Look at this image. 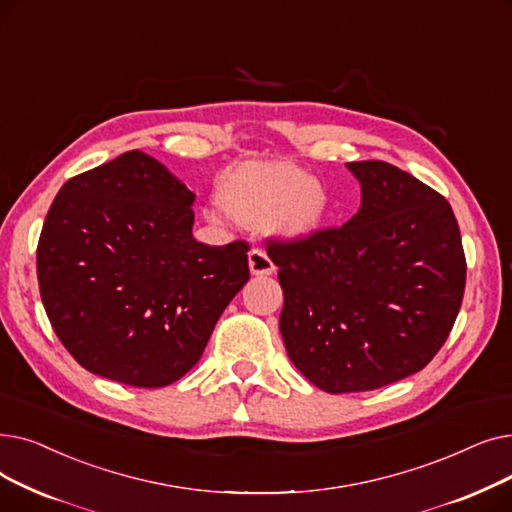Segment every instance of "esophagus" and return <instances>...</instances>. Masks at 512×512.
Returning <instances> with one entry per match:
<instances>
[{
  "label": "esophagus",
  "mask_w": 512,
  "mask_h": 512,
  "mask_svg": "<svg viewBox=\"0 0 512 512\" xmlns=\"http://www.w3.org/2000/svg\"><path fill=\"white\" fill-rule=\"evenodd\" d=\"M248 264H250L252 275H273V273H275L273 260L269 258V254H266V252L260 250V248L250 250V254H248Z\"/></svg>",
  "instance_id": "esophagus-1"
}]
</instances>
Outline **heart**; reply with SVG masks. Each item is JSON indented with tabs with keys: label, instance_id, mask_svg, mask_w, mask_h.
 I'll return each mask as SVG.
<instances>
[{
	"label": "heart",
	"instance_id": "1",
	"mask_svg": "<svg viewBox=\"0 0 512 512\" xmlns=\"http://www.w3.org/2000/svg\"><path fill=\"white\" fill-rule=\"evenodd\" d=\"M223 210L243 225L269 223L283 237H306L323 223L329 196L289 162L243 164L218 187Z\"/></svg>",
	"mask_w": 512,
	"mask_h": 512
}]
</instances>
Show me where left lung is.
Here are the masks:
<instances>
[{
  "mask_svg": "<svg viewBox=\"0 0 512 512\" xmlns=\"http://www.w3.org/2000/svg\"><path fill=\"white\" fill-rule=\"evenodd\" d=\"M360 210L342 227L269 239L289 360L329 394L369 392L440 352L465 294L467 260L442 193L394 164H346Z\"/></svg>",
  "mask_w": 512,
  "mask_h": 512,
  "instance_id": "left-lung-1",
  "label": "left lung"
}]
</instances>
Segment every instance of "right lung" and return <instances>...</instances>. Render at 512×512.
<instances>
[{"label": "right lung", "mask_w": 512, "mask_h": 512, "mask_svg": "<svg viewBox=\"0 0 512 512\" xmlns=\"http://www.w3.org/2000/svg\"><path fill=\"white\" fill-rule=\"evenodd\" d=\"M196 196L139 150L68 179L37 246L41 302L83 369L164 387L196 364L248 283V241L193 239Z\"/></svg>", "instance_id": "obj_1"}]
</instances>
